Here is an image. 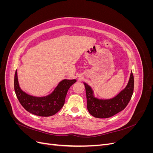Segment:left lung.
Returning a JSON list of instances; mask_svg holds the SVG:
<instances>
[{
	"mask_svg": "<svg viewBox=\"0 0 153 153\" xmlns=\"http://www.w3.org/2000/svg\"><path fill=\"white\" fill-rule=\"evenodd\" d=\"M87 107L91 115L97 118H108L124 110L130 101L134 89L132 72L126 88L112 99L99 100L93 96V91L85 83Z\"/></svg>",
	"mask_w": 153,
	"mask_h": 153,
	"instance_id": "obj_1",
	"label": "left lung"
}]
</instances>
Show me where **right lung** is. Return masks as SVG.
<instances>
[{"instance_id":"add662e5","label":"right lung","mask_w":153,"mask_h":153,"mask_svg":"<svg viewBox=\"0 0 153 153\" xmlns=\"http://www.w3.org/2000/svg\"><path fill=\"white\" fill-rule=\"evenodd\" d=\"M76 80H63L52 94L45 97H36L26 94L18 84L17 71L15 74L14 87L18 101L29 112L41 117H48L56 114L62 108L68 89Z\"/></svg>"}]
</instances>
